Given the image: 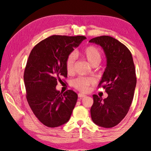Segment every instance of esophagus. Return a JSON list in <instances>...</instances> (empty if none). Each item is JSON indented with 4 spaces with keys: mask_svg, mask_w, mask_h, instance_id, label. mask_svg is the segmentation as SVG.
<instances>
[{
    "mask_svg": "<svg viewBox=\"0 0 151 151\" xmlns=\"http://www.w3.org/2000/svg\"><path fill=\"white\" fill-rule=\"evenodd\" d=\"M86 97V95H84V94H82V93H79L78 94V98L80 99H82L83 98H85Z\"/></svg>",
    "mask_w": 151,
    "mask_h": 151,
    "instance_id": "1",
    "label": "esophagus"
}]
</instances>
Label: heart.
Returning <instances> with one entry per match:
<instances>
[{
    "instance_id": "b5f03b06",
    "label": "heart",
    "mask_w": 151,
    "mask_h": 151,
    "mask_svg": "<svg viewBox=\"0 0 151 151\" xmlns=\"http://www.w3.org/2000/svg\"><path fill=\"white\" fill-rule=\"evenodd\" d=\"M80 54L86 59L92 66H96L102 60V53L98 47L89 45L84 47L80 51ZM75 56L73 54H69L65 60V69L68 73H71L73 71ZM93 78L90 77H79L74 80L72 84L73 87L80 91L86 93L88 91L90 86L94 84Z\"/></svg>"
}]
</instances>
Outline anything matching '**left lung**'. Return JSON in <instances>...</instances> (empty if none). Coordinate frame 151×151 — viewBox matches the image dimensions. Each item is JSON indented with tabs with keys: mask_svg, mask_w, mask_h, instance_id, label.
<instances>
[{
	"mask_svg": "<svg viewBox=\"0 0 151 151\" xmlns=\"http://www.w3.org/2000/svg\"><path fill=\"white\" fill-rule=\"evenodd\" d=\"M89 42L102 47L106 55V67L98 86L108 94L104 100L93 95L91 119L98 126L112 128L124 118L133 101L137 83L133 57L129 49L113 37L98 36Z\"/></svg>",
	"mask_w": 151,
	"mask_h": 151,
	"instance_id": "1",
	"label": "left lung"
}]
</instances>
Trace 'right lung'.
Segmentation results:
<instances>
[{
	"label": "right lung",
	"instance_id": "obj_1",
	"mask_svg": "<svg viewBox=\"0 0 151 151\" xmlns=\"http://www.w3.org/2000/svg\"><path fill=\"white\" fill-rule=\"evenodd\" d=\"M86 39L85 36L53 35L38 43L31 51L24 72L26 98L34 114L46 127L67 123L77 102L72 90L57 91L61 77L67 78V57Z\"/></svg>",
	"mask_w": 151,
	"mask_h": 151
}]
</instances>
